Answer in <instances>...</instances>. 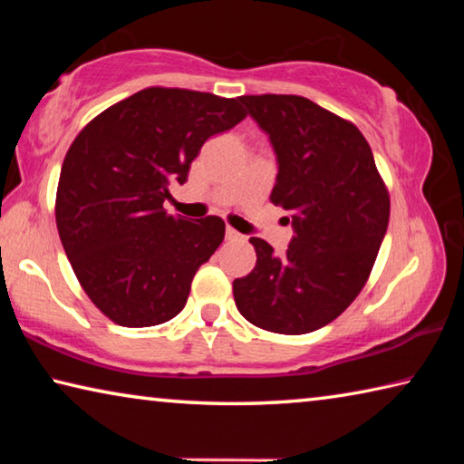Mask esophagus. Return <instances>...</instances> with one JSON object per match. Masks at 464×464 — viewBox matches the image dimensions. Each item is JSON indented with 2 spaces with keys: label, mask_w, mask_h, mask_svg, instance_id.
Returning a JSON list of instances; mask_svg holds the SVG:
<instances>
[{
  "label": "esophagus",
  "mask_w": 464,
  "mask_h": 464,
  "mask_svg": "<svg viewBox=\"0 0 464 464\" xmlns=\"http://www.w3.org/2000/svg\"><path fill=\"white\" fill-rule=\"evenodd\" d=\"M225 235H227V239H229V241H246V237H243V235L237 233L235 229H231V227H227Z\"/></svg>",
  "instance_id": "obj_1"
}]
</instances>
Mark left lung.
Wrapping results in <instances>:
<instances>
[{
	"label": "left lung",
	"mask_w": 464,
	"mask_h": 464,
	"mask_svg": "<svg viewBox=\"0 0 464 464\" xmlns=\"http://www.w3.org/2000/svg\"><path fill=\"white\" fill-rule=\"evenodd\" d=\"M278 155L270 200L295 237L282 256L251 237L256 268L233 280L235 304L256 327L301 335L332 324L371 276L391 198L371 145L354 122L303 96H241Z\"/></svg>",
	"instance_id": "left-lung-1"
}]
</instances>
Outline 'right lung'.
Instances as JSON below:
<instances>
[{
  "mask_svg": "<svg viewBox=\"0 0 464 464\" xmlns=\"http://www.w3.org/2000/svg\"><path fill=\"white\" fill-rule=\"evenodd\" d=\"M241 98L145 88L92 119L63 161L54 218L90 301L122 327L184 309L192 278L225 239L221 217L168 215L208 137L246 119Z\"/></svg>",
  "mask_w": 464,
  "mask_h": 464,
  "instance_id": "1",
  "label": "right lung"
}]
</instances>
